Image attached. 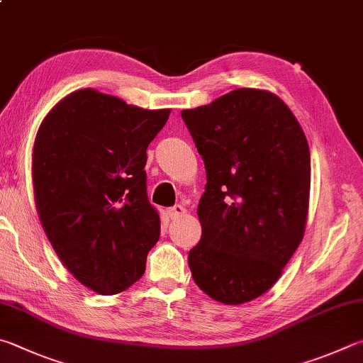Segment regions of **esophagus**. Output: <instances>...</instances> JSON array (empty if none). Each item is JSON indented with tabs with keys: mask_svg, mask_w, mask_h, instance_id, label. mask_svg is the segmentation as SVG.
Masks as SVG:
<instances>
[{
	"mask_svg": "<svg viewBox=\"0 0 363 363\" xmlns=\"http://www.w3.org/2000/svg\"><path fill=\"white\" fill-rule=\"evenodd\" d=\"M168 214H169L171 219H177V217H181V216L186 214V208L181 206V204H176V206L168 209Z\"/></svg>",
	"mask_w": 363,
	"mask_h": 363,
	"instance_id": "1",
	"label": "esophagus"
}]
</instances>
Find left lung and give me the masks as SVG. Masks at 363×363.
Returning <instances> with one entry per match:
<instances>
[{
	"label": "left lung",
	"mask_w": 363,
	"mask_h": 363,
	"mask_svg": "<svg viewBox=\"0 0 363 363\" xmlns=\"http://www.w3.org/2000/svg\"><path fill=\"white\" fill-rule=\"evenodd\" d=\"M182 121L206 169L201 240L189 252L194 281L211 298L241 305L272 289L303 240L311 159L287 104L236 89Z\"/></svg>",
	"instance_id": "obj_1"
}]
</instances>
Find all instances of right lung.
Listing matches in <instances>:
<instances>
[{
    "instance_id": "1",
    "label": "right lung",
    "mask_w": 363,
    "mask_h": 363,
    "mask_svg": "<svg viewBox=\"0 0 363 363\" xmlns=\"http://www.w3.org/2000/svg\"><path fill=\"white\" fill-rule=\"evenodd\" d=\"M169 113L81 89L39 125L31 162L39 220L68 272L100 295L135 284L159 241L144 167Z\"/></svg>"
}]
</instances>
